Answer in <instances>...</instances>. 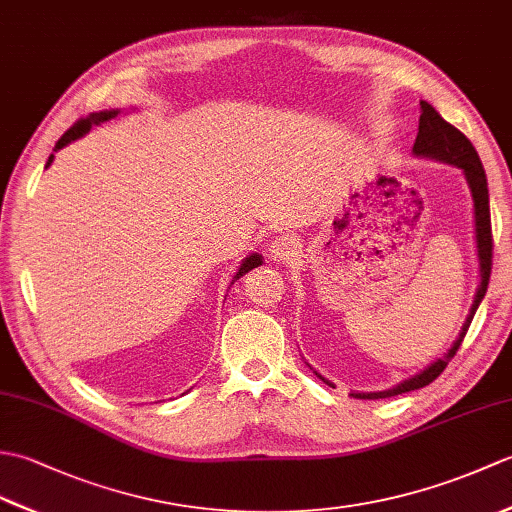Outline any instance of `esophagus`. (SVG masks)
Returning a JSON list of instances; mask_svg holds the SVG:
<instances>
[{"instance_id":"esophagus-1","label":"esophagus","mask_w":512,"mask_h":512,"mask_svg":"<svg viewBox=\"0 0 512 512\" xmlns=\"http://www.w3.org/2000/svg\"><path fill=\"white\" fill-rule=\"evenodd\" d=\"M299 250L301 246L297 242V237L279 235L275 237V242L270 244V259H273V262H290L292 257L299 255Z\"/></svg>"}]
</instances>
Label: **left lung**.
Masks as SVG:
<instances>
[{
	"label": "left lung",
	"instance_id": "8db88e82",
	"mask_svg": "<svg viewBox=\"0 0 512 512\" xmlns=\"http://www.w3.org/2000/svg\"><path fill=\"white\" fill-rule=\"evenodd\" d=\"M413 156L418 158H429V160H438L444 162V165L458 167L464 173V180L471 189V198H473V217H475V248H477V262H480V286H477L475 299L469 317H466L462 330L458 334V339L453 341L451 350L436 358L429 367H424L422 372L416 376H411L402 383L394 385L391 389L385 391H352L350 396L361 398V400H378V398H389V396H398L405 394V391H413L420 387H427L433 383L442 372L444 367L449 365L455 352L460 350V345L464 341L466 332H469V325L475 317V310L480 308V303L486 295L488 288V279H491V266H493V235H491V209H488V184H486V173L482 167V160L477 156L475 147L471 145V140L466 138L460 129H455L451 123L444 121V118L433 110V105L427 101H420V123H418V136L416 143H413ZM312 369V367H310ZM314 372V369H312ZM317 374L325 385L334 387L328 378H323L319 372Z\"/></svg>",
	"mask_w": 512,
	"mask_h": 512
}]
</instances>
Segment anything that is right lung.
<instances>
[{"label": "right lung", "instance_id": "1", "mask_svg": "<svg viewBox=\"0 0 512 512\" xmlns=\"http://www.w3.org/2000/svg\"><path fill=\"white\" fill-rule=\"evenodd\" d=\"M118 114H121V110H103V112H94V114H90L88 118H81L79 123H74V125L68 129V132H65V134L59 138V143L54 145V151H59V149H63L65 145L74 143V140L83 138L85 134L90 132L92 127L101 125V123H107V121H112V118H116ZM52 160H54V154H50V158H48V162H46V169L52 165ZM262 264H264L262 255L250 253L246 259H242V264H239V268H237V273H235L233 281H235V279H239V277H244V275L248 273V270H253V268L262 266ZM233 281H231V284H233Z\"/></svg>", "mask_w": 512, "mask_h": 512}]
</instances>
